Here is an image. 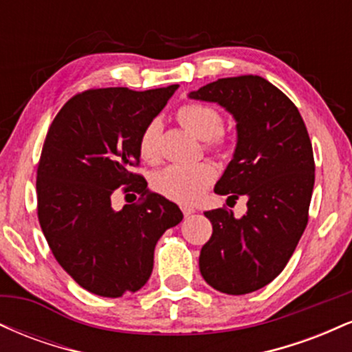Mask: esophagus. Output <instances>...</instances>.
Instances as JSON below:
<instances>
[{"label": "esophagus", "instance_id": "obj_1", "mask_svg": "<svg viewBox=\"0 0 352 352\" xmlns=\"http://www.w3.org/2000/svg\"><path fill=\"white\" fill-rule=\"evenodd\" d=\"M182 212H184V217L187 218V217L193 215V213H195V208H190V207H182Z\"/></svg>", "mask_w": 352, "mask_h": 352}]
</instances>
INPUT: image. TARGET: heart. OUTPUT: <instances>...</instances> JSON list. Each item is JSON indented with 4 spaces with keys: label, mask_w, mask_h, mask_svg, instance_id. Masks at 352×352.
I'll list each match as a JSON object with an SVG mask.
<instances>
[{
    "label": "heart",
    "mask_w": 352,
    "mask_h": 352,
    "mask_svg": "<svg viewBox=\"0 0 352 352\" xmlns=\"http://www.w3.org/2000/svg\"><path fill=\"white\" fill-rule=\"evenodd\" d=\"M177 119L192 134L205 140L210 151L220 152L227 140L221 134L223 117L217 109L205 104H185L177 112ZM160 125L159 119L148 120L144 125L137 140L139 153L147 162H157L160 157ZM217 170L212 164L200 162L195 165H170L159 172L153 179V187L165 199L182 205H193L204 197L205 190L213 184Z\"/></svg>",
    "instance_id": "heart-1"
}]
</instances>
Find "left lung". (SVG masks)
Returning a JSON list of instances; mask_svg holds the SVG:
<instances>
[{
    "mask_svg": "<svg viewBox=\"0 0 352 352\" xmlns=\"http://www.w3.org/2000/svg\"><path fill=\"white\" fill-rule=\"evenodd\" d=\"M235 117L236 148L217 182L218 195L246 197L248 212H205L213 233L201 246L200 273L212 288L246 294L285 270L308 225L314 157L298 107L260 76L223 78L188 94Z\"/></svg>",
    "mask_w": 352,
    "mask_h": 352,
    "instance_id": "left-lung-1",
    "label": "left lung"
}]
</instances>
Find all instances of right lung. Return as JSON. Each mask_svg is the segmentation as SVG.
Instances as JSON below:
<instances>
[{
  "label": "right lung",
  "instance_id": "obj_1",
  "mask_svg": "<svg viewBox=\"0 0 352 352\" xmlns=\"http://www.w3.org/2000/svg\"><path fill=\"white\" fill-rule=\"evenodd\" d=\"M177 87L89 89L64 104L47 131L36 177L39 225L58 263L98 296L142 288L157 241L184 218L132 172L140 131ZM119 188L141 199L117 212L110 199Z\"/></svg>",
  "mask_w": 352,
  "mask_h": 352
}]
</instances>
